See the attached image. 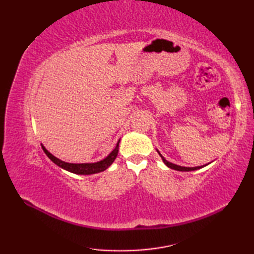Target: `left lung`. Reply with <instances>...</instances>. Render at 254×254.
Instances as JSON below:
<instances>
[{
	"mask_svg": "<svg viewBox=\"0 0 254 254\" xmlns=\"http://www.w3.org/2000/svg\"><path fill=\"white\" fill-rule=\"evenodd\" d=\"M158 154L160 155L159 152H158ZM160 157H161V159H163V161H164L166 166H168L169 168L178 170V171H192V170H197V169L202 168V167H203V166H198V167H181V166H178V165H175V164H172V163H169V161H167L161 155H160Z\"/></svg>",
	"mask_w": 254,
	"mask_h": 254,
	"instance_id": "8db88e82",
	"label": "left lung"
}]
</instances>
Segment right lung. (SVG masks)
<instances>
[{
  "label": "right lung",
  "instance_id": "obj_1",
  "mask_svg": "<svg viewBox=\"0 0 254 254\" xmlns=\"http://www.w3.org/2000/svg\"><path fill=\"white\" fill-rule=\"evenodd\" d=\"M120 142V141H119ZM119 142L117 143L116 148L112 150V152L107 156L105 159H102L98 163H93V164H69V163H65V161H62L59 158L55 157L52 154H50L48 150L42 146V149L46 153V155L49 157L53 163L56 165H58L61 168L65 169L69 172H73V174H77V175H93V174H97V172H101L106 170L108 167H109L115 159L117 158L118 156V152H119Z\"/></svg>",
  "mask_w": 254,
  "mask_h": 254
}]
</instances>
